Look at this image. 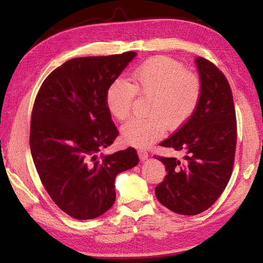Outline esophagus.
Instances as JSON below:
<instances>
[{
  "label": "esophagus",
  "instance_id": "34e87169",
  "mask_svg": "<svg viewBox=\"0 0 263 263\" xmlns=\"http://www.w3.org/2000/svg\"><path fill=\"white\" fill-rule=\"evenodd\" d=\"M138 155H139V158H140L142 161L148 159L149 157V154L146 152V150H138Z\"/></svg>",
  "mask_w": 263,
  "mask_h": 263
}]
</instances>
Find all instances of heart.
Returning a JSON list of instances; mask_svg holds the SVG:
<instances>
[{"label": "heart", "mask_w": 263, "mask_h": 263, "mask_svg": "<svg viewBox=\"0 0 263 263\" xmlns=\"http://www.w3.org/2000/svg\"><path fill=\"white\" fill-rule=\"evenodd\" d=\"M150 97L146 117L132 119L121 128L124 141L147 148L163 137L166 127L178 128L198 109L202 83L198 74L177 61L157 57L144 61L130 73L128 81L117 78L106 91V106L116 120L131 114L136 96Z\"/></svg>", "instance_id": "b5f03b06"}]
</instances>
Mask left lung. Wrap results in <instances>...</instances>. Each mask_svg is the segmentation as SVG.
<instances>
[{"mask_svg": "<svg viewBox=\"0 0 263 263\" xmlns=\"http://www.w3.org/2000/svg\"><path fill=\"white\" fill-rule=\"evenodd\" d=\"M202 83L198 109L185 124L159 144L182 152L183 160L161 157L167 175L155 189L159 202L184 216H194L216 202L230 181L235 159L237 123L233 95L224 73L197 59Z\"/></svg>", "mask_w": 263, "mask_h": 263, "instance_id": "obj_1", "label": "left lung"}]
</instances>
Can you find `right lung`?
I'll list each match as a JSON object with an SVG mask.
<instances>
[{
    "mask_svg": "<svg viewBox=\"0 0 263 263\" xmlns=\"http://www.w3.org/2000/svg\"><path fill=\"white\" fill-rule=\"evenodd\" d=\"M135 52L66 61L44 80L31 111L30 150L44 187L79 220L105 214L116 199L115 177L139 163L135 148L103 156L119 136L106 91Z\"/></svg>",
    "mask_w": 263,
    "mask_h": 263,
    "instance_id": "1",
    "label": "right lung"
}]
</instances>
